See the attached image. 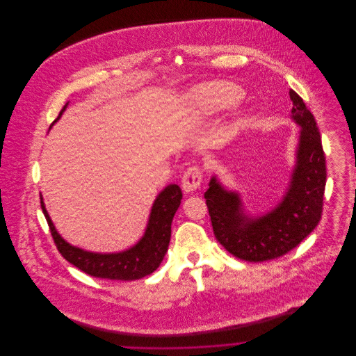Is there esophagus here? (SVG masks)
I'll return each instance as SVG.
<instances>
[{
    "label": "esophagus",
    "instance_id": "obj_1",
    "mask_svg": "<svg viewBox=\"0 0 356 356\" xmlns=\"http://www.w3.org/2000/svg\"><path fill=\"white\" fill-rule=\"evenodd\" d=\"M202 171L197 165H193L191 168H188V171L184 174L181 184H182V189L186 193H193L200 188L202 184Z\"/></svg>",
    "mask_w": 356,
    "mask_h": 356
}]
</instances>
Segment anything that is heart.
Returning a JSON list of instances; mask_svg holds the SVG:
<instances>
[{"mask_svg": "<svg viewBox=\"0 0 356 356\" xmlns=\"http://www.w3.org/2000/svg\"><path fill=\"white\" fill-rule=\"evenodd\" d=\"M243 99V90L226 81L211 82L191 93L189 100L203 113L211 115L234 106Z\"/></svg>", "mask_w": 356, "mask_h": 356, "instance_id": "1", "label": "heart"}]
</instances>
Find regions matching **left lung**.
Masks as SVG:
<instances>
[{
    "instance_id": "8db88e82",
    "label": "left lung",
    "mask_w": 356,
    "mask_h": 356,
    "mask_svg": "<svg viewBox=\"0 0 356 356\" xmlns=\"http://www.w3.org/2000/svg\"><path fill=\"white\" fill-rule=\"evenodd\" d=\"M291 119L300 126L295 165L282 199L266 213H247L241 196L212 175L204 199L216 240L227 252L248 261L280 257L298 247L322 216L326 161L321 134L303 99L289 90Z\"/></svg>"
}]
</instances>
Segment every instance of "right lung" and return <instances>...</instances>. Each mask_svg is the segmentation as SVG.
Returning a JSON list of instances; mask_svg holds the SVG:
<instances>
[{
    "label": "right lung",
    "mask_w": 356,
    "mask_h": 356,
    "mask_svg": "<svg viewBox=\"0 0 356 356\" xmlns=\"http://www.w3.org/2000/svg\"><path fill=\"white\" fill-rule=\"evenodd\" d=\"M68 104V102H67ZM61 109L57 122L67 108ZM53 122V124H54ZM51 124V126H53ZM182 192L175 184L165 186L154 199L144 236L133 247L120 252H92L67 243L56 230L41 195L42 212L48 220L51 237L63 257L83 273L105 280L134 281L152 274L160 266L168 250L171 238V222L181 204Z\"/></svg>",
    "instance_id": "right-lung-1"
}]
</instances>
